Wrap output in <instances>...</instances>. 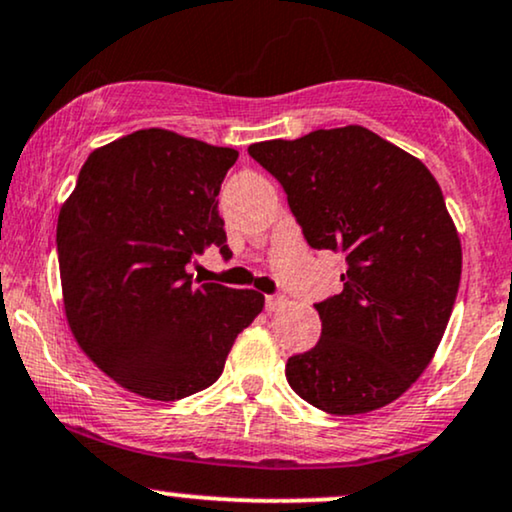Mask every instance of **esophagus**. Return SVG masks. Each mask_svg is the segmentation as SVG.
<instances>
[{
    "label": "esophagus",
    "mask_w": 512,
    "mask_h": 512,
    "mask_svg": "<svg viewBox=\"0 0 512 512\" xmlns=\"http://www.w3.org/2000/svg\"><path fill=\"white\" fill-rule=\"evenodd\" d=\"M283 305H286V298H283V295H267V298H264V307H267L269 312L281 310Z\"/></svg>",
    "instance_id": "34e87169"
}]
</instances>
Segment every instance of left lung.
<instances>
[{
  "instance_id": "8db88e82",
  "label": "left lung",
  "mask_w": 512,
  "mask_h": 512,
  "mask_svg": "<svg viewBox=\"0 0 512 512\" xmlns=\"http://www.w3.org/2000/svg\"><path fill=\"white\" fill-rule=\"evenodd\" d=\"M286 190L310 248L346 257L343 291L317 303L322 336L288 357L300 398L362 415L415 384L439 348L463 250L432 171L362 126L248 147Z\"/></svg>"
}]
</instances>
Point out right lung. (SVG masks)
Returning a JSON list of instances; mask_svg holds the SVG:
<instances>
[{
  "label": "right lung",
  "instance_id": "right-lung-1",
  "mask_svg": "<svg viewBox=\"0 0 512 512\" xmlns=\"http://www.w3.org/2000/svg\"><path fill=\"white\" fill-rule=\"evenodd\" d=\"M231 147L145 128L85 159L59 212L64 310L78 346L126 391L178 400L207 389L264 295L200 283L190 262L229 260L219 190Z\"/></svg>",
  "mask_w": 512,
  "mask_h": 512
}]
</instances>
